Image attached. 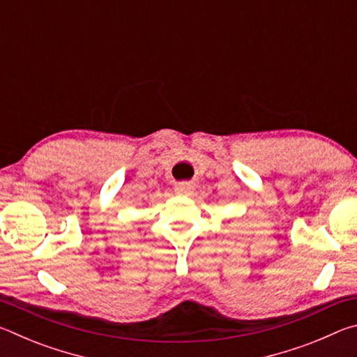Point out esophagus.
I'll return each mask as SVG.
<instances>
[{
  "label": "esophagus",
  "mask_w": 357,
  "mask_h": 357,
  "mask_svg": "<svg viewBox=\"0 0 357 357\" xmlns=\"http://www.w3.org/2000/svg\"><path fill=\"white\" fill-rule=\"evenodd\" d=\"M193 192V185L190 183H181L176 185V193L179 195H190Z\"/></svg>",
  "instance_id": "esophagus-1"
}]
</instances>
